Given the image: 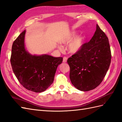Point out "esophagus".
I'll list each match as a JSON object with an SVG mask.
<instances>
[{
  "mask_svg": "<svg viewBox=\"0 0 122 122\" xmlns=\"http://www.w3.org/2000/svg\"><path fill=\"white\" fill-rule=\"evenodd\" d=\"M67 60V58L66 57H63V62H64V63H65V62H66Z\"/></svg>",
  "mask_w": 122,
  "mask_h": 122,
  "instance_id": "obj_1",
  "label": "esophagus"
}]
</instances>
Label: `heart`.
<instances>
[{"label": "heart", "instance_id": "1", "mask_svg": "<svg viewBox=\"0 0 122 122\" xmlns=\"http://www.w3.org/2000/svg\"><path fill=\"white\" fill-rule=\"evenodd\" d=\"M75 36V32H71L68 35L65 36L61 40L62 44H67L69 43ZM83 37L82 36H78L71 41L68 46V49L71 53H76L78 51L83 44Z\"/></svg>", "mask_w": 122, "mask_h": 122}]
</instances>
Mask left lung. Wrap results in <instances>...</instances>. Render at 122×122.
Listing matches in <instances>:
<instances>
[{"mask_svg": "<svg viewBox=\"0 0 122 122\" xmlns=\"http://www.w3.org/2000/svg\"><path fill=\"white\" fill-rule=\"evenodd\" d=\"M111 59L108 37L97 24L90 41L84 43L78 51L67 59L71 83L82 91L94 89L104 79Z\"/></svg>", "mask_w": 122, "mask_h": 122, "instance_id": "obj_1", "label": "left lung"}]
</instances>
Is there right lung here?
<instances>
[{
	"label": "right lung",
	"instance_id": "add662e5",
	"mask_svg": "<svg viewBox=\"0 0 122 122\" xmlns=\"http://www.w3.org/2000/svg\"><path fill=\"white\" fill-rule=\"evenodd\" d=\"M26 30L21 32L12 45L10 61L18 81L29 91L40 93L52 83L56 70L63 58L49 55L29 54L24 44Z\"/></svg>",
	"mask_w": 122,
	"mask_h": 122
}]
</instances>
